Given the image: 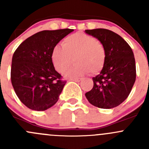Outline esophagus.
<instances>
[{
  "label": "esophagus",
  "mask_w": 149,
  "mask_h": 149,
  "mask_svg": "<svg viewBox=\"0 0 149 149\" xmlns=\"http://www.w3.org/2000/svg\"><path fill=\"white\" fill-rule=\"evenodd\" d=\"M70 81H73L75 82H79L81 81V79H78V78H76V79H70Z\"/></svg>",
  "instance_id": "34e87169"
}]
</instances>
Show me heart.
Here are the masks:
<instances>
[{"label":"heart","instance_id":"obj_1","mask_svg":"<svg viewBox=\"0 0 149 149\" xmlns=\"http://www.w3.org/2000/svg\"><path fill=\"white\" fill-rule=\"evenodd\" d=\"M62 47L56 46L52 52V63L60 73H64L73 63H76L66 73L68 77L83 76L91 72L99 73L106 61V50L102 43L94 37L75 33L64 38Z\"/></svg>","mask_w":149,"mask_h":149}]
</instances>
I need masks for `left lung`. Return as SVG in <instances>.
<instances>
[{"label": "left lung", "mask_w": 149, "mask_h": 149, "mask_svg": "<svg viewBox=\"0 0 149 149\" xmlns=\"http://www.w3.org/2000/svg\"><path fill=\"white\" fill-rule=\"evenodd\" d=\"M85 32L100 40L106 50L104 66L100 74L92 78L94 86L86 93V97L99 108H114L127 98L136 81L133 50L123 38L110 30L95 29Z\"/></svg>", "instance_id": "1"}]
</instances>
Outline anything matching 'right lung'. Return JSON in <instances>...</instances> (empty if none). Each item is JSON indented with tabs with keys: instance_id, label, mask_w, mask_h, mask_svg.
<instances>
[{
	"instance_id": "1",
	"label": "right lung",
	"mask_w": 149,
	"mask_h": 149,
	"mask_svg": "<svg viewBox=\"0 0 149 149\" xmlns=\"http://www.w3.org/2000/svg\"><path fill=\"white\" fill-rule=\"evenodd\" d=\"M70 29L44 30L25 40L12 58L10 79L16 95L29 109L44 111L58 102L66 81L55 70L54 47Z\"/></svg>"
}]
</instances>
